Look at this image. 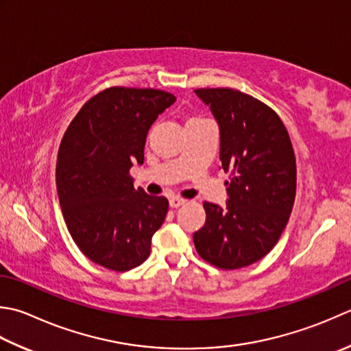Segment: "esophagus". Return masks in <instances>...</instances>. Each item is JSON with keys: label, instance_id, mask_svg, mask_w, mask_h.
Wrapping results in <instances>:
<instances>
[{"label": "esophagus", "instance_id": "34e87169", "mask_svg": "<svg viewBox=\"0 0 351 351\" xmlns=\"http://www.w3.org/2000/svg\"><path fill=\"white\" fill-rule=\"evenodd\" d=\"M169 204H170V207H171V208H178V207H181V205H184V204H185V199H181V197H178V196H173V197H170Z\"/></svg>", "mask_w": 351, "mask_h": 351}]
</instances>
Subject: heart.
<instances>
[{"instance_id":"obj_1","label":"heart","mask_w":351,"mask_h":351,"mask_svg":"<svg viewBox=\"0 0 351 351\" xmlns=\"http://www.w3.org/2000/svg\"><path fill=\"white\" fill-rule=\"evenodd\" d=\"M199 120H202V119H196V117H191V119L187 120V123H190V121H199Z\"/></svg>"}]
</instances>
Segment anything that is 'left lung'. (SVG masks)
I'll return each instance as SVG.
<instances>
[{"mask_svg":"<svg viewBox=\"0 0 351 351\" xmlns=\"http://www.w3.org/2000/svg\"><path fill=\"white\" fill-rule=\"evenodd\" d=\"M195 93L219 125L222 169L230 171L226 207L204 202L207 219L193 234L196 251L221 269H239L263 258L289 221L297 166L280 117L257 99L231 88Z\"/></svg>","mask_w":351,"mask_h":351,"instance_id":"left-lung-1","label":"left lung"}]
</instances>
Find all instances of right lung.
I'll list each match as a JSON object with an SVG mask.
<instances>
[{
    "label": "right lung",
    "mask_w": 351,
    "mask_h": 351,
    "mask_svg": "<svg viewBox=\"0 0 351 351\" xmlns=\"http://www.w3.org/2000/svg\"><path fill=\"white\" fill-rule=\"evenodd\" d=\"M160 89L114 86L82 106L60 141L56 185L68 231L79 250L111 271L141 265L169 210L164 196L134 189V162L158 115L175 103Z\"/></svg>",
    "instance_id": "add662e5"
}]
</instances>
